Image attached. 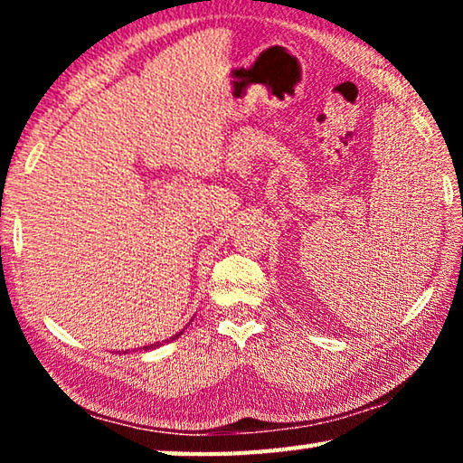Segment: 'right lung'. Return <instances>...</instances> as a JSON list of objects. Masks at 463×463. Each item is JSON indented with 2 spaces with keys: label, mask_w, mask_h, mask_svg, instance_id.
Wrapping results in <instances>:
<instances>
[{
  "label": "right lung",
  "mask_w": 463,
  "mask_h": 463,
  "mask_svg": "<svg viewBox=\"0 0 463 463\" xmlns=\"http://www.w3.org/2000/svg\"><path fill=\"white\" fill-rule=\"evenodd\" d=\"M182 333H184V331H179L175 336H179ZM171 339H174V336H171ZM153 347H156V345H148V347H143V349H153ZM124 354H127V351H124Z\"/></svg>",
  "instance_id": "right-lung-1"
}]
</instances>
